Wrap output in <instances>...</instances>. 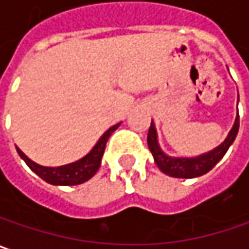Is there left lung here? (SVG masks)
<instances>
[{
	"instance_id": "8db88e82",
	"label": "left lung",
	"mask_w": 249,
	"mask_h": 249,
	"mask_svg": "<svg viewBox=\"0 0 249 249\" xmlns=\"http://www.w3.org/2000/svg\"><path fill=\"white\" fill-rule=\"evenodd\" d=\"M238 128H240V117L237 115L235 123L232 125L231 131L228 132L226 141L220 143L217 148H214L213 151L200 155V156H195V158H173L160 149L158 143V134L155 129V124L151 123V128L148 132V146L154 155L155 163L165 175L172 176V178H180V179H192V178H198L201 175H206L221 160V158L226 155L228 148L231 146V143L237 137Z\"/></svg>"
}]
</instances>
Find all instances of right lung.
I'll list each match as a JSON object with an SVG mask.
<instances>
[{
  "instance_id": "right-lung-1",
  "label": "right lung",
  "mask_w": 249,
  "mask_h": 249,
  "mask_svg": "<svg viewBox=\"0 0 249 249\" xmlns=\"http://www.w3.org/2000/svg\"><path fill=\"white\" fill-rule=\"evenodd\" d=\"M121 123L112 125L108 128L103 137L97 141L93 149L83 156L81 159L67 163L63 166H57V168H49V166H42L37 165L36 162L31 160L17 146V152L25 160V163L29 166L32 172H35L40 179H43L45 182L54 184V186H74V184H81V183L87 182L89 179H91L97 173V170L101 165V158L106 151V145L107 141L111 137V134L120 126Z\"/></svg>"
}]
</instances>
